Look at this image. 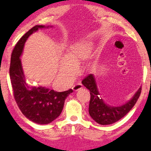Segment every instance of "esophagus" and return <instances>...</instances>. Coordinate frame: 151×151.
Returning <instances> with one entry per match:
<instances>
[{
	"label": "esophagus",
	"instance_id": "34e87169",
	"mask_svg": "<svg viewBox=\"0 0 151 151\" xmlns=\"http://www.w3.org/2000/svg\"><path fill=\"white\" fill-rule=\"evenodd\" d=\"M83 88V85L81 83H76L73 86V90L74 91H78Z\"/></svg>",
	"mask_w": 151,
	"mask_h": 151
}]
</instances>
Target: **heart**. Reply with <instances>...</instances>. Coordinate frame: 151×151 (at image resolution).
<instances>
[{"label":"heart","instance_id":"1","mask_svg":"<svg viewBox=\"0 0 151 151\" xmlns=\"http://www.w3.org/2000/svg\"><path fill=\"white\" fill-rule=\"evenodd\" d=\"M93 50V44L86 41L76 42L70 45L66 50V57L60 60V77L65 81L72 80L77 72L78 66L89 58Z\"/></svg>","mask_w":151,"mask_h":151}]
</instances>
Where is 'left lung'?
Masks as SVG:
<instances>
[{
	"label": "left lung",
	"mask_w": 151,
	"mask_h": 151,
	"mask_svg": "<svg viewBox=\"0 0 151 151\" xmlns=\"http://www.w3.org/2000/svg\"><path fill=\"white\" fill-rule=\"evenodd\" d=\"M82 84L90 91L89 114L94 121L102 125L114 123L124 117L136 104L141 92V87H140L127 103L120 106H111L106 104L101 97L95 76L93 74H91L83 79Z\"/></svg>",
	"instance_id": "obj_1"
}]
</instances>
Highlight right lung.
Listing matches in <instances>:
<instances>
[{
  "mask_svg": "<svg viewBox=\"0 0 151 151\" xmlns=\"http://www.w3.org/2000/svg\"><path fill=\"white\" fill-rule=\"evenodd\" d=\"M52 26L36 25L22 36L12 51L10 66V78L14 96L18 106L28 119L39 124L52 122L62 112L65 99L72 89L57 92L45 86L31 85L27 83L20 57L24 44L32 33L39 29H48Z\"/></svg>",
  "mask_w": 151,
  "mask_h": 151,
  "instance_id": "obj_1",
  "label": "right lung"
}]
</instances>
